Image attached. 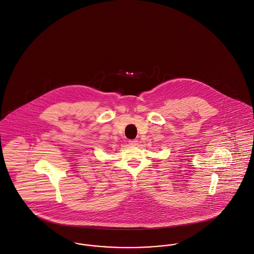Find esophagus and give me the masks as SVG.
<instances>
[{
    "mask_svg": "<svg viewBox=\"0 0 254 254\" xmlns=\"http://www.w3.org/2000/svg\"><path fill=\"white\" fill-rule=\"evenodd\" d=\"M128 143H129V145H130V146H136V145H138V141L135 140V139H133V140H129L128 141Z\"/></svg>",
    "mask_w": 254,
    "mask_h": 254,
    "instance_id": "1",
    "label": "esophagus"
}]
</instances>
